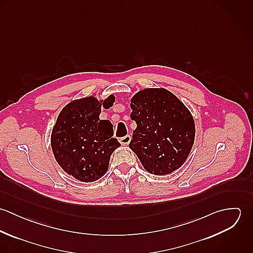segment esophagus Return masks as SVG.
I'll list each match as a JSON object with an SVG mask.
<instances>
[{"mask_svg": "<svg viewBox=\"0 0 253 253\" xmlns=\"http://www.w3.org/2000/svg\"><path fill=\"white\" fill-rule=\"evenodd\" d=\"M130 140H131L130 135H126V136H124V137H121V138H120V142H121V144L123 145L128 144V143L130 142Z\"/></svg>", "mask_w": 253, "mask_h": 253, "instance_id": "obj_1", "label": "esophagus"}]
</instances>
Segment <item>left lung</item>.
I'll list each match as a JSON object with an SVG mask.
<instances>
[{"mask_svg": "<svg viewBox=\"0 0 253 253\" xmlns=\"http://www.w3.org/2000/svg\"><path fill=\"white\" fill-rule=\"evenodd\" d=\"M130 101V118L137 126L129 148L148 172H173L184 164L194 144L196 130L190 111L165 88H145Z\"/></svg>", "mask_w": 253, "mask_h": 253, "instance_id": "8db88e82", "label": "left lung"}]
</instances>
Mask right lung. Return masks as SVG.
I'll return each instance as SVG.
<instances>
[{
  "instance_id": "1",
  "label": "right lung",
  "mask_w": 253,
  "mask_h": 253,
  "mask_svg": "<svg viewBox=\"0 0 253 253\" xmlns=\"http://www.w3.org/2000/svg\"><path fill=\"white\" fill-rule=\"evenodd\" d=\"M114 101V95L102 104L88 96L68 103L58 115L50 137L52 152L63 170L78 180L92 182L103 176L112 153L121 146L113 137V125L99 120L101 105L109 108Z\"/></svg>"
}]
</instances>
